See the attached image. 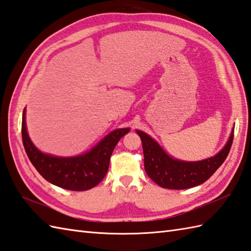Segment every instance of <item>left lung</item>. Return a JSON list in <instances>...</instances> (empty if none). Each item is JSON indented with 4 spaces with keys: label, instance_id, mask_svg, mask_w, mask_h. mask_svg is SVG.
Instances as JSON below:
<instances>
[{
    "label": "left lung",
    "instance_id": "8db88e82",
    "mask_svg": "<svg viewBox=\"0 0 251 251\" xmlns=\"http://www.w3.org/2000/svg\"><path fill=\"white\" fill-rule=\"evenodd\" d=\"M141 138L144 169L148 176L162 188L187 189L200 185L211 177L224 164L228 156L234 130L221 151L211 157L199 161H184L173 158L148 133L136 130Z\"/></svg>",
    "mask_w": 251,
    "mask_h": 251
}]
</instances>
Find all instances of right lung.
<instances>
[{
  "label": "right lung",
  "instance_id": "add662e5",
  "mask_svg": "<svg viewBox=\"0 0 251 251\" xmlns=\"http://www.w3.org/2000/svg\"><path fill=\"white\" fill-rule=\"evenodd\" d=\"M130 128L115 129L82 155L60 157L45 154L35 147L26 130L25 109L22 114V141L28 159L46 180L61 188L74 191L89 190L106 176L115 145Z\"/></svg>",
  "mask_w": 251,
  "mask_h": 251
}]
</instances>
